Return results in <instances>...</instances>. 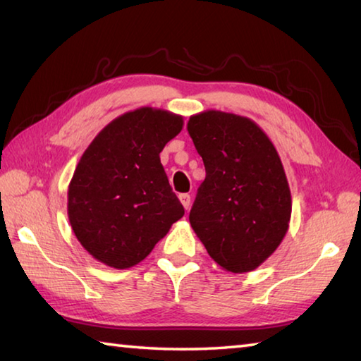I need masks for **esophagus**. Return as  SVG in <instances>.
Listing matches in <instances>:
<instances>
[{
	"label": "esophagus",
	"mask_w": 361,
	"mask_h": 361,
	"mask_svg": "<svg viewBox=\"0 0 361 361\" xmlns=\"http://www.w3.org/2000/svg\"><path fill=\"white\" fill-rule=\"evenodd\" d=\"M180 202H181V205L185 207V209H189V205H191V195L180 194Z\"/></svg>",
	"instance_id": "esophagus-1"
}]
</instances>
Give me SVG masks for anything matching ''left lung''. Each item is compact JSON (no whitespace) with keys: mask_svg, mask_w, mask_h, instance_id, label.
Masks as SVG:
<instances>
[{"mask_svg":"<svg viewBox=\"0 0 361 361\" xmlns=\"http://www.w3.org/2000/svg\"><path fill=\"white\" fill-rule=\"evenodd\" d=\"M188 130L207 172L192 231L222 270L252 271L289 231L292 195L276 148L251 118L221 110L192 115Z\"/></svg>","mask_w":361,"mask_h":361,"instance_id":"1","label":"left lung"}]
</instances>
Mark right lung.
I'll return each mask as SVG.
<instances>
[{
    "label": "right lung",
    "mask_w": 361,
    "mask_h": 361,
    "mask_svg": "<svg viewBox=\"0 0 361 361\" xmlns=\"http://www.w3.org/2000/svg\"><path fill=\"white\" fill-rule=\"evenodd\" d=\"M183 124L181 115L140 107L116 116L83 152L69 183L68 218L97 262L116 270L140 264L183 218L159 158Z\"/></svg>",
    "instance_id": "obj_1"
}]
</instances>
